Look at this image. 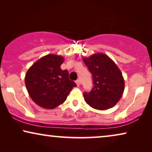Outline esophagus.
<instances>
[{
  "label": "esophagus",
  "instance_id": "1",
  "mask_svg": "<svg viewBox=\"0 0 152 152\" xmlns=\"http://www.w3.org/2000/svg\"><path fill=\"white\" fill-rule=\"evenodd\" d=\"M75 83L77 84V86H80V80H76L75 81Z\"/></svg>",
  "mask_w": 152,
  "mask_h": 152
}]
</instances>
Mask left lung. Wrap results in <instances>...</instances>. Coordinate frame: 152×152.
Here are the masks:
<instances>
[{"label":"left lung","instance_id":"left-lung-1","mask_svg":"<svg viewBox=\"0 0 152 152\" xmlns=\"http://www.w3.org/2000/svg\"><path fill=\"white\" fill-rule=\"evenodd\" d=\"M83 61L93 76V86L84 93V100L93 109L107 110L118 102L124 90V80L113 60L104 53L93 54Z\"/></svg>","mask_w":152,"mask_h":152}]
</instances>
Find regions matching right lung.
Returning <instances> with one entry per match:
<instances>
[{"label": "right lung", "instance_id": "right-lung-1", "mask_svg": "<svg viewBox=\"0 0 152 152\" xmlns=\"http://www.w3.org/2000/svg\"><path fill=\"white\" fill-rule=\"evenodd\" d=\"M64 58L47 55L33 64L26 74L25 83L31 99L39 107L55 109L66 101L73 87L67 70H61Z\"/></svg>", "mask_w": 152, "mask_h": 152}]
</instances>
